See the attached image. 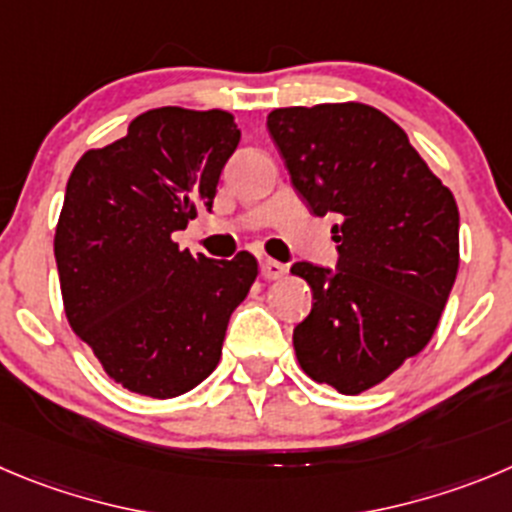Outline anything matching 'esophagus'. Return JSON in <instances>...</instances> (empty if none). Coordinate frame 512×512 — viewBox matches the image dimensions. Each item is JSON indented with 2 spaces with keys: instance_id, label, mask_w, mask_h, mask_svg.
<instances>
[{
  "instance_id": "obj_1",
  "label": "esophagus",
  "mask_w": 512,
  "mask_h": 512,
  "mask_svg": "<svg viewBox=\"0 0 512 512\" xmlns=\"http://www.w3.org/2000/svg\"><path fill=\"white\" fill-rule=\"evenodd\" d=\"M285 265L283 262H278V260H262V265H260V275L265 280H280V278H285Z\"/></svg>"
}]
</instances>
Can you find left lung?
Returning <instances> with one entry per match:
<instances>
[{"instance_id":"obj_1","label":"left lung","mask_w":512,"mask_h":512,"mask_svg":"<svg viewBox=\"0 0 512 512\" xmlns=\"http://www.w3.org/2000/svg\"><path fill=\"white\" fill-rule=\"evenodd\" d=\"M267 128L310 212L338 217V270L290 267L313 290V310L293 331L295 356L313 381L356 396L437 331L460 267L457 202L371 105L275 108Z\"/></svg>"}]
</instances>
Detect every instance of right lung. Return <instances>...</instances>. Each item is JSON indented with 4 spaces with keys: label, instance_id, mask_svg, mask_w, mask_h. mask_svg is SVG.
I'll return each instance as SVG.
<instances>
[{
    "label": "right lung",
    "instance_id": "obj_1",
    "mask_svg": "<svg viewBox=\"0 0 512 512\" xmlns=\"http://www.w3.org/2000/svg\"><path fill=\"white\" fill-rule=\"evenodd\" d=\"M237 143L232 113L166 105L70 174L55 229L62 305L108 379L133 394L174 399L202 384L255 283L250 252L209 260L171 240L212 207Z\"/></svg>",
    "mask_w": 512,
    "mask_h": 512
}]
</instances>
